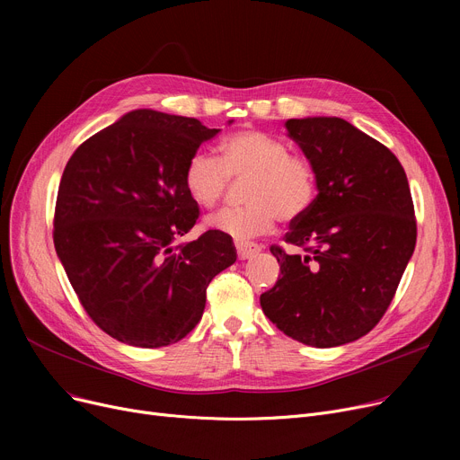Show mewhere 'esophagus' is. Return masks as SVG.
<instances>
[{
	"instance_id": "esophagus-1",
	"label": "esophagus",
	"mask_w": 460,
	"mask_h": 460,
	"mask_svg": "<svg viewBox=\"0 0 460 460\" xmlns=\"http://www.w3.org/2000/svg\"><path fill=\"white\" fill-rule=\"evenodd\" d=\"M234 248H236V253H238V259H250L253 257L255 253L261 252V246L259 244H253V243H246V240H234Z\"/></svg>"
}]
</instances>
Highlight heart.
<instances>
[{
	"instance_id": "heart-1",
	"label": "heart",
	"mask_w": 460,
	"mask_h": 460,
	"mask_svg": "<svg viewBox=\"0 0 460 460\" xmlns=\"http://www.w3.org/2000/svg\"><path fill=\"white\" fill-rule=\"evenodd\" d=\"M246 207L216 212L208 224L238 240L269 233L276 220L295 222L309 212L317 198L313 164L288 155L287 145L261 130H240L220 143V158L191 155L182 182L191 201L212 208L224 198L231 179H246Z\"/></svg>"
}]
</instances>
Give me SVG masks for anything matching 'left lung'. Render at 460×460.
I'll return each mask as SVG.
<instances>
[{
	"mask_svg": "<svg viewBox=\"0 0 460 460\" xmlns=\"http://www.w3.org/2000/svg\"><path fill=\"white\" fill-rule=\"evenodd\" d=\"M315 167L317 198L270 252L281 276L261 307L285 335L340 347L371 332L390 307L416 248V216L397 156L340 117L288 119Z\"/></svg>",
	"mask_w": 460,
	"mask_h": 460,
	"instance_id": "8db88e82",
	"label": "left lung"
}]
</instances>
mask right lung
I'll return each instance as SVG.
<instances>
[{"instance_id": "1", "label": "right lung", "mask_w": 460, "mask_h": 460, "mask_svg": "<svg viewBox=\"0 0 460 460\" xmlns=\"http://www.w3.org/2000/svg\"><path fill=\"white\" fill-rule=\"evenodd\" d=\"M217 132L193 117L136 110L65 165L54 246L91 321L120 343L181 341L201 321L212 278L236 261L216 229L175 244L199 217L182 182L186 162Z\"/></svg>"}]
</instances>
